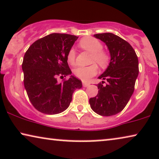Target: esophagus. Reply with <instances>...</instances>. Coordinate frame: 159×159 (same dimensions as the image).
Here are the masks:
<instances>
[{
  "mask_svg": "<svg viewBox=\"0 0 159 159\" xmlns=\"http://www.w3.org/2000/svg\"><path fill=\"white\" fill-rule=\"evenodd\" d=\"M82 84H83V87H87L89 86V84H88L87 82H85V81L82 82Z\"/></svg>",
  "mask_w": 159,
  "mask_h": 159,
  "instance_id": "obj_1",
  "label": "esophagus"
}]
</instances>
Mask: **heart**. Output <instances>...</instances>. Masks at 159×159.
<instances>
[{"label":"heart","mask_w":159,"mask_h":159,"mask_svg":"<svg viewBox=\"0 0 159 159\" xmlns=\"http://www.w3.org/2000/svg\"><path fill=\"white\" fill-rule=\"evenodd\" d=\"M78 46L82 49L92 53L90 63H96L101 67L105 68L108 66L110 61V55L107 52L103 50V44L97 38L93 37H84L78 43ZM67 62L72 66L75 64L76 52L73 48L68 51L66 55ZM98 72V67L95 64L89 66H79L73 70L75 76L83 80L88 81Z\"/></svg>","instance_id":"1"}]
</instances>
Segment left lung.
Wrapping results in <instances>:
<instances>
[{
	"label": "left lung",
	"instance_id": "left-lung-1",
	"mask_svg": "<svg viewBox=\"0 0 159 159\" xmlns=\"http://www.w3.org/2000/svg\"><path fill=\"white\" fill-rule=\"evenodd\" d=\"M104 41L110 52L107 69L98 78L105 80L98 85L96 96L89 98V104L100 116H113L123 110L133 95L139 75V60L132 46L119 36L112 33L95 34Z\"/></svg>",
	"mask_w": 159,
	"mask_h": 159
}]
</instances>
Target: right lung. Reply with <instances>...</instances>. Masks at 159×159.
Wrapping results in <instances>:
<instances>
[{"instance_id": "1", "label": "right lung", "mask_w": 159, "mask_h": 159, "mask_svg": "<svg viewBox=\"0 0 159 159\" xmlns=\"http://www.w3.org/2000/svg\"><path fill=\"white\" fill-rule=\"evenodd\" d=\"M77 36L52 33L40 38L29 47L22 63L24 84L30 102L42 113L54 115L68 108L72 94L82 87L73 75L61 83L57 78L72 73L66 60Z\"/></svg>"}]
</instances>
